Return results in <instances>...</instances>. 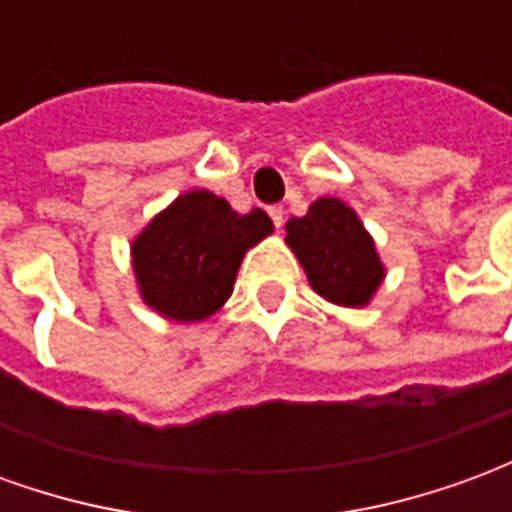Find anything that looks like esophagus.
I'll list each match as a JSON object with an SVG mask.
<instances>
[{"mask_svg": "<svg viewBox=\"0 0 512 512\" xmlns=\"http://www.w3.org/2000/svg\"><path fill=\"white\" fill-rule=\"evenodd\" d=\"M268 216H271V222H274V227H282V222H285V211H282V205H271L268 208Z\"/></svg>", "mask_w": 512, "mask_h": 512, "instance_id": "obj_1", "label": "esophagus"}]
</instances>
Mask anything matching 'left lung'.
Segmentation results:
<instances>
[{
    "mask_svg": "<svg viewBox=\"0 0 512 512\" xmlns=\"http://www.w3.org/2000/svg\"><path fill=\"white\" fill-rule=\"evenodd\" d=\"M285 244L299 257L312 290L337 307H367L386 268L376 241L351 205L337 197H318L304 216L285 224Z\"/></svg>",
    "mask_w": 512,
    "mask_h": 512,
    "instance_id": "obj_1",
    "label": "left lung"
}]
</instances>
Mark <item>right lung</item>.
<instances>
[{
  "instance_id": "obj_1",
  "label": "right lung",
  "mask_w": 512,
  "mask_h": 512,
  "mask_svg": "<svg viewBox=\"0 0 512 512\" xmlns=\"http://www.w3.org/2000/svg\"><path fill=\"white\" fill-rule=\"evenodd\" d=\"M271 233L260 208L238 213L213 191H183L131 241L136 290L167 321H205L230 299L246 252Z\"/></svg>"
}]
</instances>
